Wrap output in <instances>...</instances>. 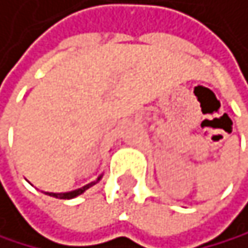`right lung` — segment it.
I'll return each instance as SVG.
<instances>
[{"mask_svg":"<svg viewBox=\"0 0 248 248\" xmlns=\"http://www.w3.org/2000/svg\"><path fill=\"white\" fill-rule=\"evenodd\" d=\"M100 178H102V175H99V177H97V180H94V181L88 183V185L82 186V187H79V189H76V190L61 192V194H54V192H44V194H46V195H50V197H54V198H61V200H71V198L79 197V195H80V194H83V192H85L87 189H90L91 186L96 185V183H99V181H100Z\"/></svg>","mask_w":248,"mask_h":248,"instance_id":"1","label":"right lung"}]
</instances>
